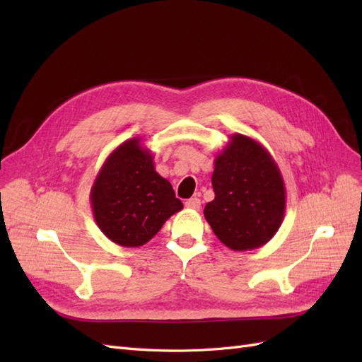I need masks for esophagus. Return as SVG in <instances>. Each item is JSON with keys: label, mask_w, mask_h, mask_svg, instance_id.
<instances>
[{"label": "esophagus", "mask_w": 362, "mask_h": 362, "mask_svg": "<svg viewBox=\"0 0 362 362\" xmlns=\"http://www.w3.org/2000/svg\"><path fill=\"white\" fill-rule=\"evenodd\" d=\"M185 206L190 208V210H199L201 208V199L199 198H190L189 201H185Z\"/></svg>", "instance_id": "34e87169"}]
</instances>
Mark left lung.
I'll return each instance as SVG.
<instances>
[{
  "label": "left lung",
  "instance_id": "8db88e82",
  "mask_svg": "<svg viewBox=\"0 0 362 362\" xmlns=\"http://www.w3.org/2000/svg\"><path fill=\"white\" fill-rule=\"evenodd\" d=\"M214 199L204 208L213 233L233 250H252L278 233L286 185L276 161L255 139L229 136L214 160Z\"/></svg>",
  "mask_w": 362,
  "mask_h": 362
}]
</instances>
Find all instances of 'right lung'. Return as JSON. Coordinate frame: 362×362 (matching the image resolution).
I'll use <instances>...</instances> for the list:
<instances>
[{
  "label": "right lung",
  "mask_w": 362,
  "mask_h": 362,
  "mask_svg": "<svg viewBox=\"0 0 362 362\" xmlns=\"http://www.w3.org/2000/svg\"><path fill=\"white\" fill-rule=\"evenodd\" d=\"M90 204L98 228L124 247L148 243L170 216L182 210L140 137L125 140L107 157L92 185Z\"/></svg>",
  "instance_id": "add662e5"
}]
</instances>
